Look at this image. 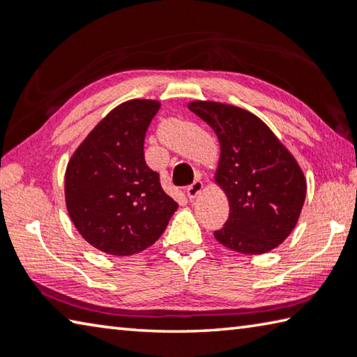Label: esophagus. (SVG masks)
I'll use <instances>...</instances> for the list:
<instances>
[{"instance_id": "34e87169", "label": "esophagus", "mask_w": 357, "mask_h": 357, "mask_svg": "<svg viewBox=\"0 0 357 357\" xmlns=\"http://www.w3.org/2000/svg\"><path fill=\"white\" fill-rule=\"evenodd\" d=\"M203 190V183L202 181H193V183L187 187V197H189V200H195L198 197V193Z\"/></svg>"}]
</instances>
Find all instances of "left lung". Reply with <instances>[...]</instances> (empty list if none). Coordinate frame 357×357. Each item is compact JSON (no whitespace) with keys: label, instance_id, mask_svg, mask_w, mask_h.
<instances>
[{"label":"left lung","instance_id":"obj_1","mask_svg":"<svg viewBox=\"0 0 357 357\" xmlns=\"http://www.w3.org/2000/svg\"><path fill=\"white\" fill-rule=\"evenodd\" d=\"M189 108L220 143L215 184L225 192L229 214L214 238L247 255L275 249L293 231L304 206L307 184L299 164L274 132L244 108L213 100H193Z\"/></svg>","mask_w":357,"mask_h":357}]
</instances>
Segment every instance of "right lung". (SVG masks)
<instances>
[{"label": "right lung", "instance_id": "right-lung-1", "mask_svg": "<svg viewBox=\"0 0 357 357\" xmlns=\"http://www.w3.org/2000/svg\"><path fill=\"white\" fill-rule=\"evenodd\" d=\"M160 102L118 105L72 154L64 178L66 206L86 243L108 255L143 252L162 236L178 203L144 162L143 143Z\"/></svg>", "mask_w": 357, "mask_h": 357}]
</instances>
